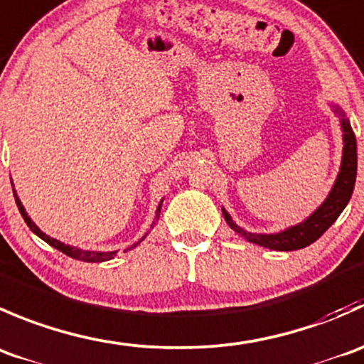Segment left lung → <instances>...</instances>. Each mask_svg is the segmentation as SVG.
Here are the masks:
<instances>
[{"instance_id": "1", "label": "left lung", "mask_w": 364, "mask_h": 364, "mask_svg": "<svg viewBox=\"0 0 364 364\" xmlns=\"http://www.w3.org/2000/svg\"><path fill=\"white\" fill-rule=\"evenodd\" d=\"M336 113H340L341 117V129H343V157H341V168L340 173H338L336 182H334L333 189H331L329 196L326 198L322 205L309 215L308 219L296 226H290V228L283 230L279 233H250L246 230H242L240 226H237L232 221L228 212L223 208V215H225V221L228 223V226L232 230H235L237 233L244 237L250 242L258 244V246L269 247V250L274 251H296L303 250V247L309 246V244L315 242L331 225L338 219V215L343 212V208L347 207L348 200L352 196V191H354L355 183V173H358V145H355V136L352 131L350 124H348L347 118L343 117L340 109L334 106Z\"/></svg>"}]
</instances>
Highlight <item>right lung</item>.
I'll list each match as a JSON object with an SVG mask.
<instances>
[{
  "instance_id": "add662e5",
  "label": "right lung",
  "mask_w": 364,
  "mask_h": 364,
  "mask_svg": "<svg viewBox=\"0 0 364 364\" xmlns=\"http://www.w3.org/2000/svg\"><path fill=\"white\" fill-rule=\"evenodd\" d=\"M14 198H16V203H17V207H19L21 215H23V218H24V221H26V225L30 226L31 232H33L35 235L41 237L42 240H46V242H48L49 246L56 247V250L61 251V253L67 255V257L75 258V260H82V262H106V260H111V258H113L114 255H117V251H106V253H100V251H82V250H79V247L67 246V244H63V242H60V240L53 239V237L46 235V233H44V232H41V228H38V226L35 225V223L31 221L30 218H28V214H26V210H24L23 203H21V200H19V198H17L16 189H14ZM161 205H163V201H161L159 207H157V210H156V221H157V219H159V214H161ZM156 221H154V225H156ZM154 225H152V226H154ZM145 237H146V235H143L141 239H139L138 242L134 244V246L127 247V250H132V247L138 246V244L141 242V240L145 239Z\"/></svg>"
}]
</instances>
